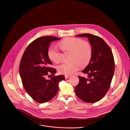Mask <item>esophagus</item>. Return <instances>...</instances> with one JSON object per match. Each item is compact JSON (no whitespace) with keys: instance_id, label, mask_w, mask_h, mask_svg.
Wrapping results in <instances>:
<instances>
[{"instance_id":"esophagus-1","label":"esophagus","mask_w":130,"mask_h":130,"mask_svg":"<svg viewBox=\"0 0 130 130\" xmlns=\"http://www.w3.org/2000/svg\"><path fill=\"white\" fill-rule=\"evenodd\" d=\"M70 77V75H66V76H65V78L67 79L69 78Z\"/></svg>"}]
</instances>
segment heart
Masks as SVG:
<instances>
[{
    "instance_id": "obj_1",
    "label": "heart",
    "mask_w": 130,
    "mask_h": 130,
    "mask_svg": "<svg viewBox=\"0 0 130 130\" xmlns=\"http://www.w3.org/2000/svg\"><path fill=\"white\" fill-rule=\"evenodd\" d=\"M60 49L64 51L72 52L71 62L62 63L57 67L58 72L66 75H71L77 72L80 68L86 67L89 63L92 53L91 45L80 38H67L59 43ZM49 59L57 63L60 60L61 53L55 47H50L47 51Z\"/></svg>"
}]
</instances>
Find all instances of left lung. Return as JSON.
Returning a JSON list of instances; mask_svg holds the SVG:
<instances>
[{
	"instance_id": "obj_1",
	"label": "left lung",
	"mask_w": 130,
	"mask_h": 130,
	"mask_svg": "<svg viewBox=\"0 0 130 130\" xmlns=\"http://www.w3.org/2000/svg\"><path fill=\"white\" fill-rule=\"evenodd\" d=\"M76 36L88 38L92 53L89 64L82 71L87 74V78L78 76L79 82L75 87V92L83 101L94 103L101 100L110 87L115 69L113 55L101 38L90 34Z\"/></svg>"
}]
</instances>
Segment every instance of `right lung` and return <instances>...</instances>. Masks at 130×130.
<instances>
[{"label":"right lung","instance_id":"right-lung-1","mask_svg":"<svg viewBox=\"0 0 130 130\" xmlns=\"http://www.w3.org/2000/svg\"><path fill=\"white\" fill-rule=\"evenodd\" d=\"M60 39L45 36L36 39L26 48L21 58L19 73L23 87L38 103H46L54 97L59 83L65 79L63 75L54 76L56 70L50 67L52 62L47 55L50 43ZM49 72L53 77L48 80L45 78Z\"/></svg>","mask_w":130,"mask_h":130}]
</instances>
